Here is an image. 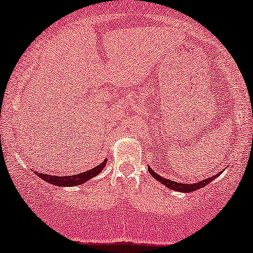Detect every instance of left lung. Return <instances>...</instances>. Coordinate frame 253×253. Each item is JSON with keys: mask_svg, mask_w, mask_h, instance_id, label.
<instances>
[{"mask_svg": "<svg viewBox=\"0 0 253 253\" xmlns=\"http://www.w3.org/2000/svg\"><path fill=\"white\" fill-rule=\"evenodd\" d=\"M148 171H150L152 176H154L158 181H160L161 184L165 185L166 187L171 188V190H173V191H180V192H192V191L199 190V188L204 187L205 185L210 184V182L213 180V179H215V175H214V176H210V178H208V179H204L203 181L196 182V184H182V182H176L173 180H169V179H166V178H163V176L157 174L154 171H152L151 167H148ZM217 175H219V173Z\"/></svg>", "mask_w": 253, "mask_h": 253, "instance_id": "obj_1", "label": "left lung"}]
</instances>
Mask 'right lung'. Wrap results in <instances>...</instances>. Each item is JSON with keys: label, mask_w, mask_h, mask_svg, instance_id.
Returning <instances> with one entry per match:
<instances>
[{"label": "right lung", "mask_w": 253, "mask_h": 253, "mask_svg": "<svg viewBox=\"0 0 253 253\" xmlns=\"http://www.w3.org/2000/svg\"><path fill=\"white\" fill-rule=\"evenodd\" d=\"M106 166V160H103V163L97 165L96 167H94L92 169H88V171L80 173V174H75V175H68V176H57V175H49V174H43V173H35L38 174L40 178L43 179L47 182L53 185H57V186H77V185L84 184L92 179L93 176H95L96 174H99L100 172L102 171L103 167Z\"/></svg>", "instance_id": "add662e5"}]
</instances>
